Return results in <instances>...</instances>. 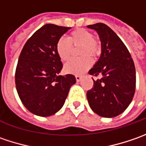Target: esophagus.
I'll return each instance as SVG.
<instances>
[{
	"label": "esophagus",
	"mask_w": 146,
	"mask_h": 146,
	"mask_svg": "<svg viewBox=\"0 0 146 146\" xmlns=\"http://www.w3.org/2000/svg\"><path fill=\"white\" fill-rule=\"evenodd\" d=\"M76 81L80 82V80H81V76H76Z\"/></svg>",
	"instance_id": "esophagus-1"
}]
</instances>
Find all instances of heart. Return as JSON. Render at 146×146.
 Returning a JSON list of instances; mask_svg holds the SVG:
<instances>
[{"label":"heart","instance_id":"1","mask_svg":"<svg viewBox=\"0 0 146 146\" xmlns=\"http://www.w3.org/2000/svg\"><path fill=\"white\" fill-rule=\"evenodd\" d=\"M72 44L74 45L82 44L80 53L84 56L80 58H72L66 63L64 70L68 74L81 75L88 70L93 64L89 56L96 57L99 53V45L94 40L92 32L86 29H76L69 36V38L62 36L56 43V52L62 62L70 58L72 51Z\"/></svg>","mask_w":146,"mask_h":146}]
</instances>
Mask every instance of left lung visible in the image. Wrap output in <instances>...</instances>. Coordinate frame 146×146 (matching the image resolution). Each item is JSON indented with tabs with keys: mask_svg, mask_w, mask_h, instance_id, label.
<instances>
[{
	"mask_svg": "<svg viewBox=\"0 0 146 146\" xmlns=\"http://www.w3.org/2000/svg\"><path fill=\"white\" fill-rule=\"evenodd\" d=\"M98 32L102 53L89 70L92 76H101L88 91L90 108L97 115L113 118L123 113L132 102L136 88V70L131 54L115 32L102 23L87 26Z\"/></svg>",
	"mask_w": 146,
	"mask_h": 146,
	"instance_id": "1",
	"label": "left lung"
}]
</instances>
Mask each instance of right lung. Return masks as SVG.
Masks as SVG:
<instances>
[{
    "mask_svg": "<svg viewBox=\"0 0 146 146\" xmlns=\"http://www.w3.org/2000/svg\"><path fill=\"white\" fill-rule=\"evenodd\" d=\"M70 27L45 24L26 42L20 53L15 84L23 104L34 115L47 117L63 106L73 75L61 76L62 63L56 52V43Z\"/></svg>",
    "mask_w": 146,
    "mask_h": 146,
    "instance_id": "add662e5",
    "label": "right lung"
}]
</instances>
